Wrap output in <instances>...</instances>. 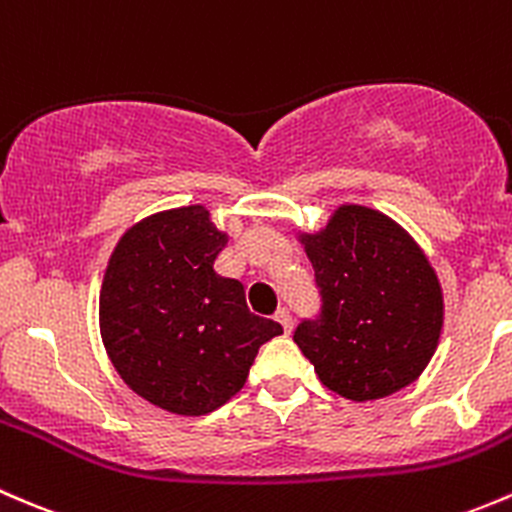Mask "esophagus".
Wrapping results in <instances>:
<instances>
[{
	"label": "esophagus",
	"instance_id": "obj_1",
	"mask_svg": "<svg viewBox=\"0 0 512 512\" xmlns=\"http://www.w3.org/2000/svg\"><path fill=\"white\" fill-rule=\"evenodd\" d=\"M276 320H278V323L283 325V330H286V333H291V328H293V315H291V308H286V305H283V308H278Z\"/></svg>",
	"mask_w": 512,
	"mask_h": 512
}]
</instances>
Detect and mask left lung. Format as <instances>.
Listing matches in <instances>:
<instances>
[{
	"mask_svg": "<svg viewBox=\"0 0 512 512\" xmlns=\"http://www.w3.org/2000/svg\"><path fill=\"white\" fill-rule=\"evenodd\" d=\"M320 310L293 340L320 382L355 402L387 397L429 365L441 333V288L419 246L384 214L340 207L305 236Z\"/></svg>",
	"mask_w": 512,
	"mask_h": 512,
	"instance_id": "1",
	"label": "left lung"
}]
</instances>
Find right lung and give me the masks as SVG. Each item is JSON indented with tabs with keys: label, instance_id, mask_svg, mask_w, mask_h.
Instances as JSON below:
<instances>
[{
	"label": "right lung",
	"instance_id": "obj_1",
	"mask_svg": "<svg viewBox=\"0 0 512 512\" xmlns=\"http://www.w3.org/2000/svg\"><path fill=\"white\" fill-rule=\"evenodd\" d=\"M226 236L204 207L147 217L120 239L100 291V333L135 394L175 414L199 416L229 402L258 347L281 335L254 315L236 278L214 258Z\"/></svg>",
	"mask_w": 512,
	"mask_h": 512
}]
</instances>
